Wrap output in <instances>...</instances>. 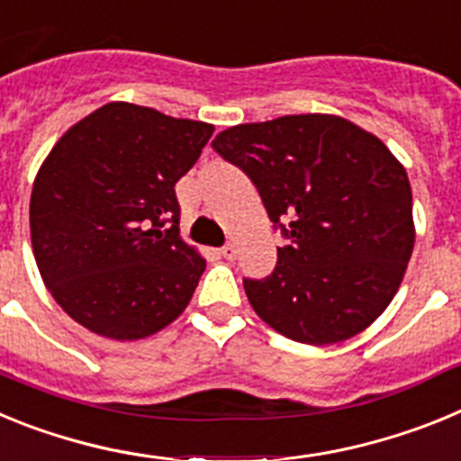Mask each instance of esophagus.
Returning <instances> with one entry per match:
<instances>
[{
    "mask_svg": "<svg viewBox=\"0 0 461 461\" xmlns=\"http://www.w3.org/2000/svg\"><path fill=\"white\" fill-rule=\"evenodd\" d=\"M219 254H221L226 260H233L235 256H238V249H235L233 244H226V247H221V249H219Z\"/></svg>",
    "mask_w": 461,
    "mask_h": 461,
    "instance_id": "34e87169",
    "label": "esophagus"
}]
</instances>
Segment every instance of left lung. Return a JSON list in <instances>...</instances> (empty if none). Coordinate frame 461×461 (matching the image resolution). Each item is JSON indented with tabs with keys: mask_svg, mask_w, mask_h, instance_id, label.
Returning a JSON list of instances; mask_svg holds the SVG:
<instances>
[{
	"mask_svg": "<svg viewBox=\"0 0 461 461\" xmlns=\"http://www.w3.org/2000/svg\"><path fill=\"white\" fill-rule=\"evenodd\" d=\"M240 166L288 238L267 279H244L251 307L309 346L351 339L393 303L413 254L409 175L381 138L309 113L230 126L212 140Z\"/></svg>",
	"mask_w": 461,
	"mask_h": 461,
	"instance_id": "8db88e82",
	"label": "left lung"
}]
</instances>
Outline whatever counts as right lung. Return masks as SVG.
<instances>
[{"instance_id": "obj_1", "label": "right lung", "mask_w": 461, "mask_h": 461, "mask_svg": "<svg viewBox=\"0 0 461 461\" xmlns=\"http://www.w3.org/2000/svg\"><path fill=\"white\" fill-rule=\"evenodd\" d=\"M214 126L110 101L68 129L32 186V249L55 303L94 335L136 341L173 323L205 270L180 238L175 185Z\"/></svg>"}]
</instances>
